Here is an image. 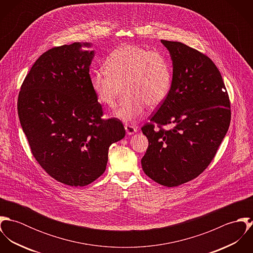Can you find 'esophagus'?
I'll use <instances>...</instances> for the list:
<instances>
[{"mask_svg":"<svg viewBox=\"0 0 253 253\" xmlns=\"http://www.w3.org/2000/svg\"><path fill=\"white\" fill-rule=\"evenodd\" d=\"M125 128H126V131L128 135H132L134 134L135 132H137V126H131V125H126L125 126Z\"/></svg>","mask_w":253,"mask_h":253,"instance_id":"esophagus-1","label":"esophagus"}]
</instances>
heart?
<instances>
[{
	"label": "heart",
	"instance_id": "obj_1",
	"mask_svg": "<svg viewBox=\"0 0 253 253\" xmlns=\"http://www.w3.org/2000/svg\"><path fill=\"white\" fill-rule=\"evenodd\" d=\"M106 71L90 76V86L97 100L112 107L125 90L126 96L113 116L133 123L147 105L157 107L168 97L172 82L171 67L165 54L133 44L115 48L105 59Z\"/></svg>",
	"mask_w": 253,
	"mask_h": 253
}]
</instances>
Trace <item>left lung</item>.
Segmentation results:
<instances>
[{"label":"left lung","mask_w":253,"mask_h":253,"mask_svg":"<svg viewBox=\"0 0 253 253\" xmlns=\"http://www.w3.org/2000/svg\"><path fill=\"white\" fill-rule=\"evenodd\" d=\"M172 61L168 97L141 128L149 146L141 160L145 174L175 187L196 178L211 164L225 137L230 101L212 60L179 42L162 40ZM172 124L169 131L163 125ZM155 125L160 128L154 130Z\"/></svg>","instance_id":"left-lung-1"}]
</instances>
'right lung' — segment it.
<instances>
[{
  "mask_svg": "<svg viewBox=\"0 0 253 253\" xmlns=\"http://www.w3.org/2000/svg\"><path fill=\"white\" fill-rule=\"evenodd\" d=\"M91 42H73L42 53L18 95L21 127L40 166L55 180L85 186L106 169L109 147L126 135L103 112L90 86Z\"/></svg>",
  "mask_w": 253,
  "mask_h": 253,
  "instance_id": "obj_1",
  "label": "right lung"
}]
</instances>
